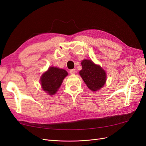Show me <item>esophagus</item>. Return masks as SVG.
Instances as JSON below:
<instances>
[{
  "label": "esophagus",
  "mask_w": 146,
  "mask_h": 146,
  "mask_svg": "<svg viewBox=\"0 0 146 146\" xmlns=\"http://www.w3.org/2000/svg\"><path fill=\"white\" fill-rule=\"evenodd\" d=\"M69 72H70V74H72V75H74V74H75V73H76V69H71V70H70V71H69Z\"/></svg>",
  "instance_id": "obj_1"
}]
</instances>
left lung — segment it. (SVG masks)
Listing matches in <instances>:
<instances>
[{"mask_svg":"<svg viewBox=\"0 0 146 146\" xmlns=\"http://www.w3.org/2000/svg\"><path fill=\"white\" fill-rule=\"evenodd\" d=\"M82 69L79 74L92 91H97L104 86L106 82L107 74L99 65L96 64L91 60H82Z\"/></svg>","mask_w":146,"mask_h":146,"instance_id":"1","label":"left lung"}]
</instances>
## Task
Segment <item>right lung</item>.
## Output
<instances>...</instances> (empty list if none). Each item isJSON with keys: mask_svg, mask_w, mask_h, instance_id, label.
Returning <instances> with one entry per match:
<instances>
[{"mask_svg": "<svg viewBox=\"0 0 146 146\" xmlns=\"http://www.w3.org/2000/svg\"><path fill=\"white\" fill-rule=\"evenodd\" d=\"M68 75L67 71L64 69L56 67L48 68L40 78L42 90L49 95L55 94Z\"/></svg>", "mask_w": 146, "mask_h": 146, "instance_id": "add662e5", "label": "right lung"}]
</instances>
